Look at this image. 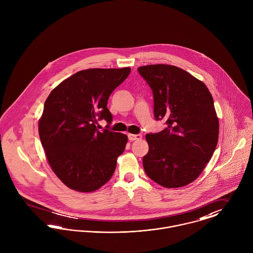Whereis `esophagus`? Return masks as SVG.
Segmentation results:
<instances>
[{"mask_svg":"<svg viewBox=\"0 0 253 253\" xmlns=\"http://www.w3.org/2000/svg\"><path fill=\"white\" fill-rule=\"evenodd\" d=\"M128 138L131 141L133 140H140L141 139V135H133V134H129Z\"/></svg>","mask_w":253,"mask_h":253,"instance_id":"34e87169","label":"esophagus"}]
</instances>
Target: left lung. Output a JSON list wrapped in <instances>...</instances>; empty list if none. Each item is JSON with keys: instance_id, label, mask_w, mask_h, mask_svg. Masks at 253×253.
<instances>
[{"instance_id": "obj_1", "label": "left lung", "mask_w": 253, "mask_h": 253, "mask_svg": "<svg viewBox=\"0 0 253 253\" xmlns=\"http://www.w3.org/2000/svg\"><path fill=\"white\" fill-rule=\"evenodd\" d=\"M138 71L152 90L155 119L167 120L163 131L145 135V173L167 188L187 185L201 174L217 144L212 96L204 83L178 67L157 64Z\"/></svg>"}]
</instances>
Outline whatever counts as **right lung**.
I'll return each instance as SVG.
<instances>
[{"label": "right lung", "mask_w": 253, "mask_h": 253, "mask_svg": "<svg viewBox=\"0 0 253 253\" xmlns=\"http://www.w3.org/2000/svg\"><path fill=\"white\" fill-rule=\"evenodd\" d=\"M130 72V68L84 70L47 97L39 121L40 139L52 170L69 188L92 192L113 176L128 137L108 129L100 132L96 124L102 119L112 123L109 97Z\"/></svg>", "instance_id": "1"}]
</instances>
